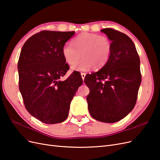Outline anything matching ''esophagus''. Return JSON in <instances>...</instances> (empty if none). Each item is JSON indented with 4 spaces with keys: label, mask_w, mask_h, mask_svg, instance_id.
<instances>
[{
    "label": "esophagus",
    "mask_w": 160,
    "mask_h": 160,
    "mask_svg": "<svg viewBox=\"0 0 160 160\" xmlns=\"http://www.w3.org/2000/svg\"><path fill=\"white\" fill-rule=\"evenodd\" d=\"M81 77H82V79H83V80H84L86 73H85V72H81Z\"/></svg>",
    "instance_id": "1"
}]
</instances>
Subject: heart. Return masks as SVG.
I'll list each match as a JSON object with an SVG mask.
<instances>
[{"instance_id": "b5f03b06", "label": "heart", "mask_w": 160, "mask_h": 160, "mask_svg": "<svg viewBox=\"0 0 160 160\" xmlns=\"http://www.w3.org/2000/svg\"><path fill=\"white\" fill-rule=\"evenodd\" d=\"M111 51V44L108 38L98 34L83 32L75 37L72 44L67 42L62 49V55L70 65L84 58L79 63L72 66V69L87 71L95 66L96 68L103 67L108 61Z\"/></svg>"}]
</instances>
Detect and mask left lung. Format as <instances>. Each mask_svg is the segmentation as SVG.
Returning a JSON list of instances; mask_svg holds the SVG:
<instances>
[{
    "instance_id": "left-lung-1",
    "label": "left lung",
    "mask_w": 160,
    "mask_h": 160,
    "mask_svg": "<svg viewBox=\"0 0 160 160\" xmlns=\"http://www.w3.org/2000/svg\"><path fill=\"white\" fill-rule=\"evenodd\" d=\"M111 41L108 61L99 71L87 74L85 83L91 117L105 123L122 119L133 109L142 82L140 60L132 40L125 34L106 28L101 31Z\"/></svg>"
}]
</instances>
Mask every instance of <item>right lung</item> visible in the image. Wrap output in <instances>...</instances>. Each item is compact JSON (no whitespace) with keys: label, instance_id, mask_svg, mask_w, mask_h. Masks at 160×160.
<instances>
[{"label":"right lung","instance_id":"1","mask_svg":"<svg viewBox=\"0 0 160 160\" xmlns=\"http://www.w3.org/2000/svg\"><path fill=\"white\" fill-rule=\"evenodd\" d=\"M75 31H42L25 42L18 61V86L26 109L47 124L61 123L69 115L71 101L83 83L81 73L69 69L62 49Z\"/></svg>","mask_w":160,"mask_h":160}]
</instances>
